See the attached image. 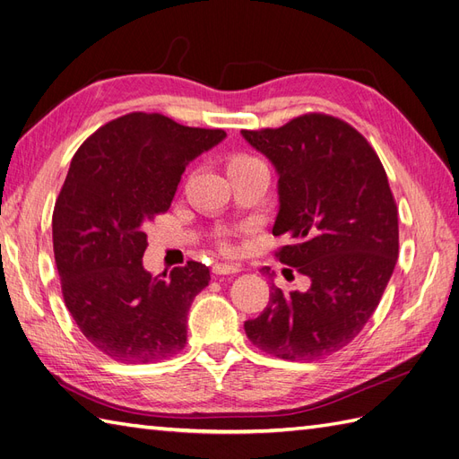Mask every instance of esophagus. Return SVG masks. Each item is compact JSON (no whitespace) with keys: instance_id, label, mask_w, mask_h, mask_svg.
Listing matches in <instances>:
<instances>
[{"instance_id":"34e87169","label":"esophagus","mask_w":459,"mask_h":459,"mask_svg":"<svg viewBox=\"0 0 459 459\" xmlns=\"http://www.w3.org/2000/svg\"><path fill=\"white\" fill-rule=\"evenodd\" d=\"M242 272V267L238 264H215L213 265V273L215 275H232Z\"/></svg>"}]
</instances>
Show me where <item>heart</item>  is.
Returning <instances> with one entry per match:
<instances>
[{
	"label": "heart",
	"mask_w": 459,
	"mask_h": 459,
	"mask_svg": "<svg viewBox=\"0 0 459 459\" xmlns=\"http://www.w3.org/2000/svg\"><path fill=\"white\" fill-rule=\"evenodd\" d=\"M242 160H254L252 157H244V155H240V157H234L230 162H242ZM222 248L225 250H230V246L227 244V242H222Z\"/></svg>",
	"instance_id": "b5f03b06"
}]
</instances>
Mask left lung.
<instances>
[{
    "mask_svg": "<svg viewBox=\"0 0 459 459\" xmlns=\"http://www.w3.org/2000/svg\"><path fill=\"white\" fill-rule=\"evenodd\" d=\"M242 137L279 176L273 237L290 244L281 264L310 279L244 324L250 342L287 360H318L351 343L370 320L397 262V207L376 151L355 127L304 114L283 127Z\"/></svg>",
    "mask_w": 459,
    "mask_h": 459,
    "instance_id": "8db88e82",
    "label": "left lung"
}]
</instances>
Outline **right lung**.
Masks as SVG:
<instances>
[{
  "instance_id": "right-lung-1",
  "label": "right lung",
  "mask_w": 459,
  "mask_h": 459,
  "mask_svg": "<svg viewBox=\"0 0 459 459\" xmlns=\"http://www.w3.org/2000/svg\"><path fill=\"white\" fill-rule=\"evenodd\" d=\"M225 137L132 112L99 127L72 159L52 217L56 267L81 333L110 359L145 364L184 349L209 267L187 262L152 277L145 225L170 207L187 164Z\"/></svg>"
}]
</instances>
